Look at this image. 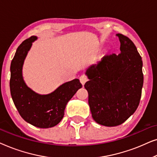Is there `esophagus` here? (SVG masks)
I'll return each instance as SVG.
<instances>
[{"instance_id": "34e87169", "label": "esophagus", "mask_w": 157, "mask_h": 157, "mask_svg": "<svg viewBox=\"0 0 157 157\" xmlns=\"http://www.w3.org/2000/svg\"><path fill=\"white\" fill-rule=\"evenodd\" d=\"M79 79H80V82L81 83V84H82L83 86L84 85L85 83L88 81L87 77H86V76H85V75H82V76H81Z\"/></svg>"}]
</instances>
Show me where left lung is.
<instances>
[{"label": "left lung", "instance_id": "left-lung-1", "mask_svg": "<svg viewBox=\"0 0 157 157\" xmlns=\"http://www.w3.org/2000/svg\"><path fill=\"white\" fill-rule=\"evenodd\" d=\"M119 55H106L86 71L92 117L98 124L116 126L136 110L141 96L143 62L134 43L121 33Z\"/></svg>", "mask_w": 157, "mask_h": 157}]
</instances>
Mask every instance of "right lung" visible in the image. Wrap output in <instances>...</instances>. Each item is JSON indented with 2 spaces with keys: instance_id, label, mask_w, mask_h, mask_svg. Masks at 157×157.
Wrapping results in <instances>:
<instances>
[{
  "instance_id": "right-lung-1",
  "label": "right lung",
  "mask_w": 157,
  "mask_h": 157,
  "mask_svg": "<svg viewBox=\"0 0 157 157\" xmlns=\"http://www.w3.org/2000/svg\"><path fill=\"white\" fill-rule=\"evenodd\" d=\"M37 38L31 36L17 48L10 64V89L21 117L31 125L46 128L53 127L61 121L66 104L82 85L78 78H75L48 94H39L28 86L23 78V66L32 43Z\"/></svg>"
}]
</instances>
